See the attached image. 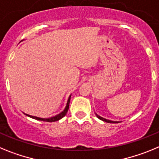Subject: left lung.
Masks as SVG:
<instances>
[{
  "label": "left lung",
  "mask_w": 159,
  "mask_h": 159,
  "mask_svg": "<svg viewBox=\"0 0 159 159\" xmlns=\"http://www.w3.org/2000/svg\"><path fill=\"white\" fill-rule=\"evenodd\" d=\"M95 116H96V117L98 118V119H99L100 120H102V121L107 122V123H119V121H112V120H109V119H105V118L101 117V116H99V115H97L96 113H95Z\"/></svg>",
  "instance_id": "obj_1"
}]
</instances>
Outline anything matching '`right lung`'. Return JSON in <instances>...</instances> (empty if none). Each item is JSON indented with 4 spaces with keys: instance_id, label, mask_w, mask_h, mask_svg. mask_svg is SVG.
Wrapping results in <instances>:
<instances>
[{
    "instance_id": "right-lung-1",
    "label": "right lung",
    "mask_w": 159,
    "mask_h": 159,
    "mask_svg": "<svg viewBox=\"0 0 159 159\" xmlns=\"http://www.w3.org/2000/svg\"><path fill=\"white\" fill-rule=\"evenodd\" d=\"M71 95H69L68 97V99H67V104H66L65 108L64 109L63 111L60 112V114L57 115V116H52V117H50V118H40V117H37V116H30V115H28V114H25L24 113L25 115H26L27 116L29 117L32 118V119H36V120H40V121H44V122H56V121H58L60 119H62L64 116H65V115L67 114V111H68V108H69V102H70V99H71Z\"/></svg>"
}]
</instances>
